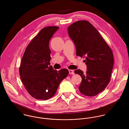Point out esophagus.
<instances>
[{
    "label": "esophagus",
    "mask_w": 129,
    "mask_h": 129,
    "mask_svg": "<svg viewBox=\"0 0 129 129\" xmlns=\"http://www.w3.org/2000/svg\"><path fill=\"white\" fill-rule=\"evenodd\" d=\"M69 74H72V75L74 74V72L73 70H69Z\"/></svg>",
    "instance_id": "1"
}]
</instances>
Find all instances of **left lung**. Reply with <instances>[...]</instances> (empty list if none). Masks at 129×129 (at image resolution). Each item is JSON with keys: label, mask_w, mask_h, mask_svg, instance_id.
<instances>
[{"label": "left lung", "mask_w": 129, "mask_h": 129, "mask_svg": "<svg viewBox=\"0 0 129 129\" xmlns=\"http://www.w3.org/2000/svg\"><path fill=\"white\" fill-rule=\"evenodd\" d=\"M68 30L75 45L76 55L86 58V74L80 69L74 72L82 79L79 90L86 96H95L110 82L114 65L112 51L98 30L87 21L73 23Z\"/></svg>", "instance_id": "obj_1"}]
</instances>
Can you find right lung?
I'll return each instance as SVG.
<instances>
[{
  "label": "right lung",
  "mask_w": 129,
  "mask_h": 129,
  "mask_svg": "<svg viewBox=\"0 0 129 129\" xmlns=\"http://www.w3.org/2000/svg\"><path fill=\"white\" fill-rule=\"evenodd\" d=\"M58 27L42 29L31 40L24 52L19 68L22 82L29 94L37 100H47L55 94L69 71H57L50 65L51 50L49 42Z\"/></svg>",
  "instance_id": "right-lung-1"
}]
</instances>
